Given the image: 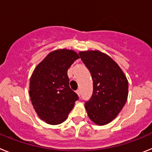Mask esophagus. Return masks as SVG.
I'll return each instance as SVG.
<instances>
[{"label": "esophagus", "instance_id": "34e87169", "mask_svg": "<svg viewBox=\"0 0 152 152\" xmlns=\"http://www.w3.org/2000/svg\"><path fill=\"white\" fill-rule=\"evenodd\" d=\"M76 93H77V94L79 96H80V90H77V91H76Z\"/></svg>", "mask_w": 152, "mask_h": 152}]
</instances>
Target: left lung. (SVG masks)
Masks as SVG:
<instances>
[{"label":"left lung","mask_w":152,"mask_h":152,"mask_svg":"<svg viewBox=\"0 0 152 152\" xmlns=\"http://www.w3.org/2000/svg\"><path fill=\"white\" fill-rule=\"evenodd\" d=\"M79 56L91 72L93 94L85 102L91 121L99 126L117 116L128 97L129 83L122 69L110 57L100 51L80 52Z\"/></svg>","instance_id":"left-lung-1"}]
</instances>
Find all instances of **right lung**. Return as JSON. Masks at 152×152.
Listing matches in <instances>:
<instances>
[{
    "label": "right lung",
    "mask_w": 152,
    "mask_h": 152,
    "mask_svg": "<svg viewBox=\"0 0 152 152\" xmlns=\"http://www.w3.org/2000/svg\"><path fill=\"white\" fill-rule=\"evenodd\" d=\"M78 55L73 50L50 52L36 67L29 83L31 101L39 117L51 125L67 119L78 96L69 87L68 70Z\"/></svg>",
    "instance_id": "obj_1"
}]
</instances>
